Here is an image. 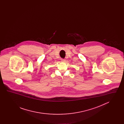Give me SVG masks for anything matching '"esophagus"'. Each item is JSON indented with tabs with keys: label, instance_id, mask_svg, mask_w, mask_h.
<instances>
[{
	"label": "esophagus",
	"instance_id": "1",
	"mask_svg": "<svg viewBox=\"0 0 124 124\" xmlns=\"http://www.w3.org/2000/svg\"><path fill=\"white\" fill-rule=\"evenodd\" d=\"M61 61L62 62H65V59H61Z\"/></svg>",
	"mask_w": 124,
	"mask_h": 124
}]
</instances>
